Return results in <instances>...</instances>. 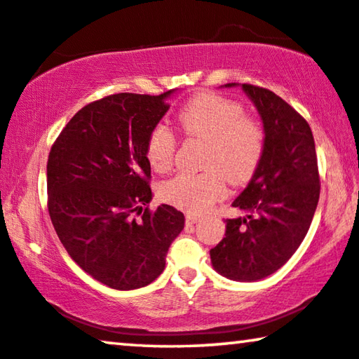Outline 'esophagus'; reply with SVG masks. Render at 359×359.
I'll return each mask as SVG.
<instances>
[{"instance_id":"obj_1","label":"esophagus","mask_w":359,"mask_h":359,"mask_svg":"<svg viewBox=\"0 0 359 359\" xmlns=\"http://www.w3.org/2000/svg\"><path fill=\"white\" fill-rule=\"evenodd\" d=\"M187 223L189 224H195V223H198V221L201 219V216L200 215H195V213H187Z\"/></svg>"}]
</instances>
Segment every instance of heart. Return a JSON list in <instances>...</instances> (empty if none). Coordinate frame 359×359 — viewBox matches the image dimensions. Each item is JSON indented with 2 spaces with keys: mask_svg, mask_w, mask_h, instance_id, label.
I'll return each mask as SVG.
<instances>
[{
  "mask_svg": "<svg viewBox=\"0 0 359 359\" xmlns=\"http://www.w3.org/2000/svg\"><path fill=\"white\" fill-rule=\"evenodd\" d=\"M187 136L206 141L205 172H182L161 187L169 203L191 213L208 210L224 195V177L239 185L259 168L265 151V131L260 122L244 115L239 100L218 94H200L179 114ZM175 138L165 125H156L146 143V156L158 172H165L174 161Z\"/></svg>",
  "mask_w": 359,
  "mask_h": 359,
  "instance_id": "1",
  "label": "heart"
}]
</instances>
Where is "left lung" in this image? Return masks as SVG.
Listing matches in <instances>:
<instances>
[{
  "mask_svg": "<svg viewBox=\"0 0 359 359\" xmlns=\"http://www.w3.org/2000/svg\"><path fill=\"white\" fill-rule=\"evenodd\" d=\"M239 86L224 84V88ZM259 112L265 151L249 185L232 201L245 216L226 219V237L210 250L219 275L257 281L281 269L309 231L320 195L309 123L269 89L241 84Z\"/></svg>",
  "mask_w": 359,
  "mask_h": 359,
  "instance_id": "obj_1",
  "label": "left lung"
}]
</instances>
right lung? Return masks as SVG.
Instances as JSON below:
<instances>
[{
	"mask_svg": "<svg viewBox=\"0 0 359 359\" xmlns=\"http://www.w3.org/2000/svg\"><path fill=\"white\" fill-rule=\"evenodd\" d=\"M161 95L120 93L84 105L47 163L48 213L69 257L114 290L143 287L163 273L184 213L153 198L148 136L169 110ZM141 214L140 220L133 213Z\"/></svg>",
	"mask_w": 359,
	"mask_h": 359,
	"instance_id": "right-lung-1",
	"label": "right lung"
}]
</instances>
